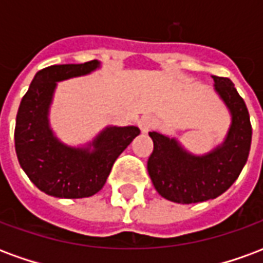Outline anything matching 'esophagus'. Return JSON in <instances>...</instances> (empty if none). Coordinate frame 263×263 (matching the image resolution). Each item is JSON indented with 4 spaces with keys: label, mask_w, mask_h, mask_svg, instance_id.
<instances>
[{
    "label": "esophagus",
    "mask_w": 263,
    "mask_h": 263,
    "mask_svg": "<svg viewBox=\"0 0 263 263\" xmlns=\"http://www.w3.org/2000/svg\"><path fill=\"white\" fill-rule=\"evenodd\" d=\"M152 124H154V118L149 117V115H143L142 118L139 120V122H138V125H139L142 132H148L149 128L152 126Z\"/></svg>",
    "instance_id": "obj_1"
}]
</instances>
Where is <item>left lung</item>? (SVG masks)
I'll return each instance as SVG.
<instances>
[{"instance_id": "obj_1", "label": "left lung", "mask_w": 263, "mask_h": 263, "mask_svg": "<svg viewBox=\"0 0 263 263\" xmlns=\"http://www.w3.org/2000/svg\"><path fill=\"white\" fill-rule=\"evenodd\" d=\"M215 91L231 112L224 142L203 156L187 152L175 138L149 132L154 151L148 172L156 192L173 203L192 204L218 197L231 187L248 159L252 126L245 101L230 79L213 76Z\"/></svg>"}]
</instances>
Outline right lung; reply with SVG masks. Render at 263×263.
Returning <instances> with one entry per match:
<instances>
[{
  "label": "right lung",
  "mask_w": 263,
  "mask_h": 263,
  "mask_svg": "<svg viewBox=\"0 0 263 263\" xmlns=\"http://www.w3.org/2000/svg\"><path fill=\"white\" fill-rule=\"evenodd\" d=\"M98 60L81 65H54L39 70L22 97L15 125V151L31 182L59 198L98 193L124 149L138 137V126H107L86 148L60 142L49 125V108L58 81L91 73Z\"/></svg>",
  "instance_id": "obj_1"
}]
</instances>
